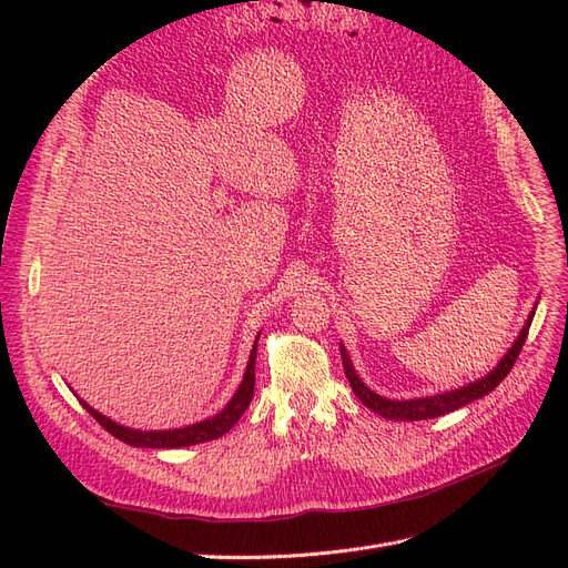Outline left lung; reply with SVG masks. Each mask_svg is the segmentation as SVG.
I'll use <instances>...</instances> for the list:
<instances>
[{
  "label": "left lung",
  "mask_w": 568,
  "mask_h": 568,
  "mask_svg": "<svg viewBox=\"0 0 568 568\" xmlns=\"http://www.w3.org/2000/svg\"><path fill=\"white\" fill-rule=\"evenodd\" d=\"M534 311L529 313L523 332L518 336V341L511 345V349L504 354V359L497 364V368H493L486 377L476 379L467 386H460V389L454 392H446V394H437V396H428V398H416V400H389V398H382L375 392H371L368 386L359 379V375L354 373L349 356L345 354V347L341 345V356H343V368L345 375L349 379V386L354 396L359 398L366 407H371L373 412H377L384 419H392V422H422V419H433V416H442V414H449L463 405H469L471 400H479L484 396H488L495 386L509 375V371L514 368L518 354L525 345V338L529 334V324H531Z\"/></svg>",
  "instance_id": "1"
}]
</instances>
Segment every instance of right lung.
<instances>
[{
    "instance_id": "add662e5",
    "label": "right lung",
    "mask_w": 568,
    "mask_h": 568,
    "mask_svg": "<svg viewBox=\"0 0 568 568\" xmlns=\"http://www.w3.org/2000/svg\"><path fill=\"white\" fill-rule=\"evenodd\" d=\"M257 338H255V345L251 349V359H248V366H246V375H244L242 384H239V389L232 396V400L225 405V409L219 412L216 416H212V419L193 424L189 428H176V430H133V428H124V426L110 422L108 416L99 414L97 409L89 407L84 400H80V403L110 435H114L116 439H122V442H126L131 446H144V449H179V446H191V444L216 439V437L225 435L239 419H242V414L246 412V407L253 400Z\"/></svg>"
}]
</instances>
